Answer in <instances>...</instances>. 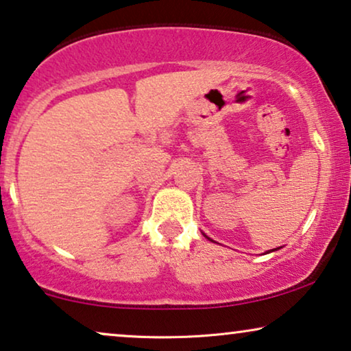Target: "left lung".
Masks as SVG:
<instances>
[{
	"mask_svg": "<svg viewBox=\"0 0 351 351\" xmlns=\"http://www.w3.org/2000/svg\"><path fill=\"white\" fill-rule=\"evenodd\" d=\"M204 237H206V234H204ZM206 238H208V237H206ZM208 239H210V238H208ZM278 249V247H276ZM276 249H271V251L270 252H273V251H276Z\"/></svg>",
	"mask_w": 351,
	"mask_h": 351,
	"instance_id": "left-lung-1",
	"label": "left lung"
}]
</instances>
